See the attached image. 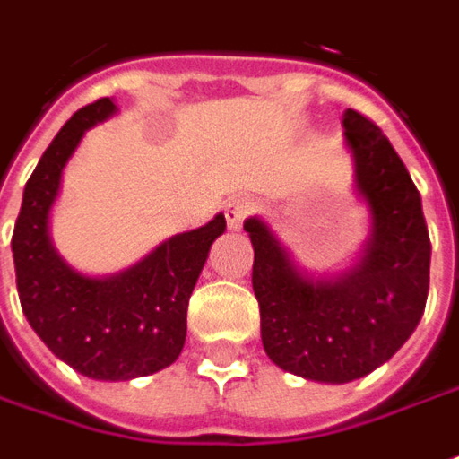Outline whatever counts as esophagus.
I'll return each instance as SVG.
<instances>
[{"instance_id": "esophagus-1", "label": "esophagus", "mask_w": 459, "mask_h": 459, "mask_svg": "<svg viewBox=\"0 0 459 459\" xmlns=\"http://www.w3.org/2000/svg\"><path fill=\"white\" fill-rule=\"evenodd\" d=\"M251 201L248 198H230L226 204V221H229V229H240V223L251 216Z\"/></svg>"}]
</instances>
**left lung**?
Returning a JSON list of instances; mask_svg holds the SVG:
<instances>
[{"label":"left lung","mask_w":459,"mask_h":459,"mask_svg":"<svg viewBox=\"0 0 459 459\" xmlns=\"http://www.w3.org/2000/svg\"><path fill=\"white\" fill-rule=\"evenodd\" d=\"M358 191L373 213L363 261L335 281H310L258 219L253 293L268 358L318 383H351L390 360L418 328L430 288V236L420 191L383 131L360 111L342 117Z\"/></svg>","instance_id":"obj_1"}]
</instances>
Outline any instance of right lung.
<instances>
[{
    "label": "right lung",
    "mask_w": 459,
    "mask_h": 459,
    "mask_svg": "<svg viewBox=\"0 0 459 459\" xmlns=\"http://www.w3.org/2000/svg\"><path fill=\"white\" fill-rule=\"evenodd\" d=\"M111 99L79 108L29 176L12 253L29 325L59 360L94 380H131L171 365L186 342V310L211 243L226 230L216 219L161 243L134 268L86 278L49 240V208L62 171L89 126L114 114Z\"/></svg>",
    "instance_id": "1"
}]
</instances>
